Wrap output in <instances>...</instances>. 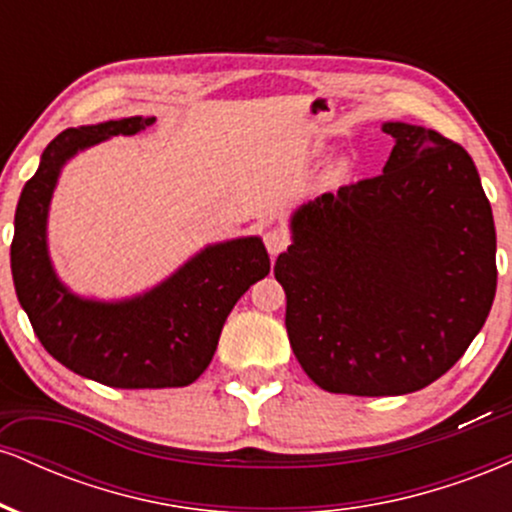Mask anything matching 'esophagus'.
Returning a JSON list of instances; mask_svg holds the SVG:
<instances>
[{"label": "esophagus", "mask_w": 512, "mask_h": 512, "mask_svg": "<svg viewBox=\"0 0 512 512\" xmlns=\"http://www.w3.org/2000/svg\"><path fill=\"white\" fill-rule=\"evenodd\" d=\"M289 243H291V236L286 228H269V231L264 233V245H267L269 255L272 257L289 248Z\"/></svg>", "instance_id": "34e87169"}]
</instances>
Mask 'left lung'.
Segmentation results:
<instances>
[{"label":"left lung","mask_w":512,"mask_h":512,"mask_svg":"<svg viewBox=\"0 0 512 512\" xmlns=\"http://www.w3.org/2000/svg\"><path fill=\"white\" fill-rule=\"evenodd\" d=\"M383 175L291 216L276 257L286 332L337 395H407L460 361L496 296V228L472 156L436 129L385 122Z\"/></svg>","instance_id":"8db88e82"}]
</instances>
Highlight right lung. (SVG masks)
<instances>
[{
  "label": "right lung",
  "instance_id": "add662e5",
  "mask_svg": "<svg viewBox=\"0 0 512 512\" xmlns=\"http://www.w3.org/2000/svg\"><path fill=\"white\" fill-rule=\"evenodd\" d=\"M156 117H122L64 129L23 185L14 216L11 274L35 337L52 358L88 380L144 390L185 387L207 370L238 298L269 274L257 236L207 245L142 296L93 301L57 279L48 252V209L69 158L117 134H137Z\"/></svg>",
  "mask_w": 512,
  "mask_h": 512
}]
</instances>
